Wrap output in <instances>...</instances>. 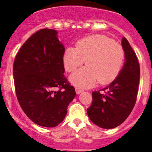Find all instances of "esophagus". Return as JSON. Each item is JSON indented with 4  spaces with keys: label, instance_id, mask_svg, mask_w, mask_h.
<instances>
[{
    "label": "esophagus",
    "instance_id": "34e87169",
    "mask_svg": "<svg viewBox=\"0 0 152 152\" xmlns=\"http://www.w3.org/2000/svg\"><path fill=\"white\" fill-rule=\"evenodd\" d=\"M75 91H76V93H77V94H80V93L82 92V90H80V89H79V88H75Z\"/></svg>",
    "mask_w": 152,
    "mask_h": 152
}]
</instances>
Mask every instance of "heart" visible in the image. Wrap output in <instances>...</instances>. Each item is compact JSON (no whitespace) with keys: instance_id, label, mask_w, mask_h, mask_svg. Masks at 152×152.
I'll return each mask as SVG.
<instances>
[{"instance_id":"obj_1","label":"heart","mask_w":152,"mask_h":152,"mask_svg":"<svg viewBox=\"0 0 152 152\" xmlns=\"http://www.w3.org/2000/svg\"><path fill=\"white\" fill-rule=\"evenodd\" d=\"M75 46L65 49L63 63L68 72H74L86 61L87 66L70 77L77 88H91L98 80L109 84L117 77L125 58L120 44L103 35H93L78 40Z\"/></svg>"}]
</instances>
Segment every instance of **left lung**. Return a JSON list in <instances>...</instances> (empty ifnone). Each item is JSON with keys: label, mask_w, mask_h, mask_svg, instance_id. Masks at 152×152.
Wrapping results in <instances>:
<instances>
[{"label": "left lung", "mask_w": 152, "mask_h": 152, "mask_svg": "<svg viewBox=\"0 0 152 152\" xmlns=\"http://www.w3.org/2000/svg\"><path fill=\"white\" fill-rule=\"evenodd\" d=\"M123 68L118 77L103 90L92 92L93 101L87 110L88 117L100 128L113 129L127 119L135 104L140 78V67L135 52L125 37Z\"/></svg>", "instance_id": "left-lung-1"}]
</instances>
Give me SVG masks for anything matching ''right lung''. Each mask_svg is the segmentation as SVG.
Returning <instances> with one entry per match:
<instances>
[{
  "mask_svg": "<svg viewBox=\"0 0 152 152\" xmlns=\"http://www.w3.org/2000/svg\"><path fill=\"white\" fill-rule=\"evenodd\" d=\"M55 29H42L24 42L13 63L17 100L39 126L55 127L64 120L76 93L64 75V47Z\"/></svg>",
  "mask_w": 152,
  "mask_h": 152,
  "instance_id": "obj_1",
  "label": "right lung"
}]
</instances>
